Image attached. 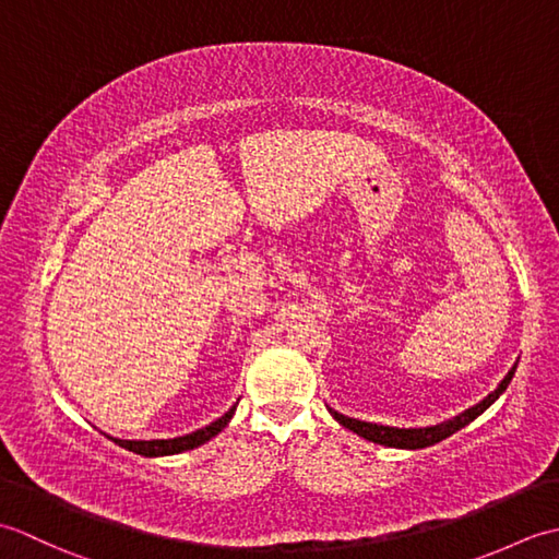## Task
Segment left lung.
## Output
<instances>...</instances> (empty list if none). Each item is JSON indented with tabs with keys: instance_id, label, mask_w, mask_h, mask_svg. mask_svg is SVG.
<instances>
[{
	"instance_id": "obj_1",
	"label": "left lung",
	"mask_w": 559,
	"mask_h": 559,
	"mask_svg": "<svg viewBox=\"0 0 559 559\" xmlns=\"http://www.w3.org/2000/svg\"><path fill=\"white\" fill-rule=\"evenodd\" d=\"M516 365H512V370L504 374V379L500 384H497L495 391H490L488 396L483 401H478L476 406L466 408L463 413L454 415V418H449L444 423H437V425H427V427H391V425H379V423H367V420H358V418H348V415H343L334 408H329V413L334 415V420L338 425L346 427V430L355 432L358 437H365L367 442H374V444H384V447H394V449H425V447H432L437 442H442V439L451 437L454 432H459L461 427H466L468 423H473L478 418L480 413L488 411L492 403L500 399L509 382H512V377L516 372Z\"/></svg>"
}]
</instances>
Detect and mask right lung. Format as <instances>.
<instances>
[{
  "instance_id": "1",
  "label": "right lung",
  "mask_w": 559,
  "mask_h": 559,
  "mask_svg": "<svg viewBox=\"0 0 559 559\" xmlns=\"http://www.w3.org/2000/svg\"><path fill=\"white\" fill-rule=\"evenodd\" d=\"M235 408L233 406L228 413L221 415L218 420L209 423L206 427H201V430H194L189 435H182V437H173V439H117V437H110L115 444H120L129 451H134V454H141V456H173V454H182V451H189V449H197L201 444H206L209 439L216 437L218 432L225 430V425H228L233 420L235 415Z\"/></svg>"
}]
</instances>
